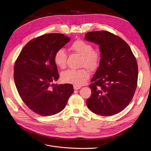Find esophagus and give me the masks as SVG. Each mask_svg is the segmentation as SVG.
<instances>
[{
  "label": "esophagus",
  "mask_w": 151,
  "mask_h": 151,
  "mask_svg": "<svg viewBox=\"0 0 151 151\" xmlns=\"http://www.w3.org/2000/svg\"><path fill=\"white\" fill-rule=\"evenodd\" d=\"M73 88H74V89L75 90H79V89H80L81 88V86H73Z\"/></svg>",
  "instance_id": "obj_1"
}]
</instances>
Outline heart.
I'll list each match as a JSON object with an SVG mask.
<instances>
[{
	"label": "heart",
	"mask_w": 151,
	"mask_h": 151,
	"mask_svg": "<svg viewBox=\"0 0 151 151\" xmlns=\"http://www.w3.org/2000/svg\"><path fill=\"white\" fill-rule=\"evenodd\" d=\"M71 49L82 57L80 64L81 67L93 71L99 65L101 55L98 51L93 50V47L91 44L81 39H78L73 42ZM67 58L65 50L64 48H59L55 53L54 61L58 67L64 68L66 66ZM61 76L64 83L81 86L89 78L90 73L86 68L68 69L63 72Z\"/></svg>",
	"instance_id": "b5f03b06"
}]
</instances>
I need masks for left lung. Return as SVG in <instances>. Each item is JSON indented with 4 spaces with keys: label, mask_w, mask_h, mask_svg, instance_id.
Here are the masks:
<instances>
[{
    "label": "left lung",
    "mask_w": 151,
    "mask_h": 151,
    "mask_svg": "<svg viewBox=\"0 0 151 151\" xmlns=\"http://www.w3.org/2000/svg\"><path fill=\"white\" fill-rule=\"evenodd\" d=\"M84 38L98 44L101 52L87 106L96 114L114 115L125 109L134 95L138 80L135 57L123 39L109 32H88Z\"/></svg>",
    "instance_id": "8db88e82"
}]
</instances>
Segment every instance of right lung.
I'll return each mask as SVG.
<instances>
[{
  "mask_svg": "<svg viewBox=\"0 0 151 151\" xmlns=\"http://www.w3.org/2000/svg\"><path fill=\"white\" fill-rule=\"evenodd\" d=\"M70 39L60 33L39 36L24 46L16 59V87L24 103L37 114L50 116L62 111L73 92L72 84H52L59 77L55 53Z\"/></svg>",
  "mask_w": 151,
  "mask_h": 151,
  "instance_id": "obj_1",
  "label": "right lung"
}]
</instances>
